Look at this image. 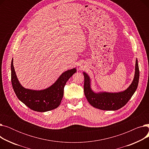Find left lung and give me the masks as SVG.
Masks as SVG:
<instances>
[{
  "mask_svg": "<svg viewBox=\"0 0 149 149\" xmlns=\"http://www.w3.org/2000/svg\"><path fill=\"white\" fill-rule=\"evenodd\" d=\"M83 75L84 93L90 104L101 110L116 111L126 105L136 91L139 82V70L136 59L134 80L126 90L117 93L94 92L91 88V79L89 75L85 72H83Z\"/></svg>",
  "mask_w": 149,
  "mask_h": 149,
  "instance_id": "8db88e82",
  "label": "left lung"
}]
</instances>
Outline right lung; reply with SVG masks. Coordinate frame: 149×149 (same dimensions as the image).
<instances>
[{"instance_id":"obj_1","label":"right lung","mask_w":149,"mask_h":149,"mask_svg":"<svg viewBox=\"0 0 149 149\" xmlns=\"http://www.w3.org/2000/svg\"><path fill=\"white\" fill-rule=\"evenodd\" d=\"M11 65V83L15 95L29 108L40 112L49 111L59 106L63 97L64 87L66 82L77 72L75 68L68 70L50 87L44 90L35 91L22 86L15 74L13 59Z\"/></svg>"}]
</instances>
